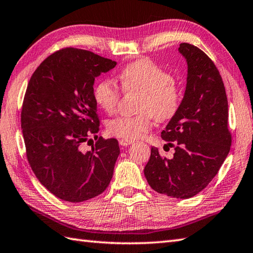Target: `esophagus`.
Listing matches in <instances>:
<instances>
[{
    "label": "esophagus",
    "mask_w": 253,
    "mask_h": 253,
    "mask_svg": "<svg viewBox=\"0 0 253 253\" xmlns=\"http://www.w3.org/2000/svg\"><path fill=\"white\" fill-rule=\"evenodd\" d=\"M120 144L122 147H127V146H130L131 143H133V141L131 140H126V139H120Z\"/></svg>",
    "instance_id": "1"
}]
</instances>
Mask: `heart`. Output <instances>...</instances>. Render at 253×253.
<instances>
[{
	"instance_id": "obj_1",
	"label": "heart",
	"mask_w": 253,
	"mask_h": 253,
	"mask_svg": "<svg viewBox=\"0 0 253 253\" xmlns=\"http://www.w3.org/2000/svg\"><path fill=\"white\" fill-rule=\"evenodd\" d=\"M126 92H141L137 116H118L107 124L111 135L135 140L142 137L152 125V118L166 122L173 118L181 104V91L174 84L173 75L148 58L128 64L120 74ZM122 95L121 88L112 79H103L93 90L94 101L106 113H113Z\"/></svg>"
}]
</instances>
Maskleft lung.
Returning <instances> with one entry per match:
<instances>
[{
  "label": "left lung",
  "instance_id": "8db88e82",
  "mask_svg": "<svg viewBox=\"0 0 253 253\" xmlns=\"http://www.w3.org/2000/svg\"><path fill=\"white\" fill-rule=\"evenodd\" d=\"M178 51L188 66L186 90L178 112L161 133L169 146L176 142L174 157L162 158L152 147L143 171L153 190L188 199L215 177L228 155L232 135L226 91L216 66L195 45L181 43Z\"/></svg>",
  "mask_w": 253,
  "mask_h": 253
}]
</instances>
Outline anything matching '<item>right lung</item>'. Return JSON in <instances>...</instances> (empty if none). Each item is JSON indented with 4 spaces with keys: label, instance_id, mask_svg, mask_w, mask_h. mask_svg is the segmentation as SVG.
<instances>
[{
    "label": "right lung",
    "instance_id": "1",
    "mask_svg": "<svg viewBox=\"0 0 253 253\" xmlns=\"http://www.w3.org/2000/svg\"><path fill=\"white\" fill-rule=\"evenodd\" d=\"M116 62L66 47L47 56L29 80L21 109L26 154L39 181L55 197L83 202L101 195L112 179L120 146L95 136L100 121L94 79ZM94 135L89 152L81 146Z\"/></svg>",
    "mask_w": 253,
    "mask_h": 253
}]
</instances>
